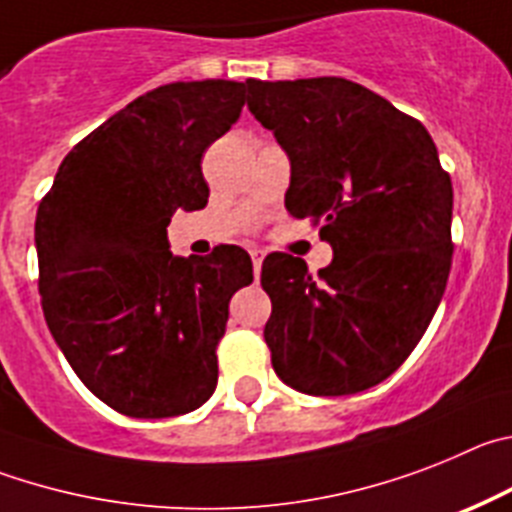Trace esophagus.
<instances>
[{"label":"esophagus","instance_id":"obj_1","mask_svg":"<svg viewBox=\"0 0 512 512\" xmlns=\"http://www.w3.org/2000/svg\"><path fill=\"white\" fill-rule=\"evenodd\" d=\"M250 257H252V267H255V275H260V270H262V260H265V252H262L260 247H252V250H250Z\"/></svg>","mask_w":512,"mask_h":512}]
</instances>
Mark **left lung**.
Here are the masks:
<instances>
[{"label":"left lung","instance_id":"1","mask_svg":"<svg viewBox=\"0 0 512 512\" xmlns=\"http://www.w3.org/2000/svg\"><path fill=\"white\" fill-rule=\"evenodd\" d=\"M247 107L290 158L285 209L334 250L308 273L273 252L265 342L280 380L306 395H352L403 365L451 270V178L418 119L339 76L247 81Z\"/></svg>","mask_w":512,"mask_h":512}]
</instances>
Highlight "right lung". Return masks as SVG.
Masks as SVG:
<instances>
[{
    "label": "right lung",
    "mask_w": 512,
    "mask_h": 512,
    "mask_svg": "<svg viewBox=\"0 0 512 512\" xmlns=\"http://www.w3.org/2000/svg\"><path fill=\"white\" fill-rule=\"evenodd\" d=\"M245 89L206 78L137 96L73 145L38 206L50 334L86 388L124 416H181L216 388V347L252 260L237 245L173 257L168 224L209 201L201 158L239 119Z\"/></svg>",
    "instance_id": "add662e5"
}]
</instances>
